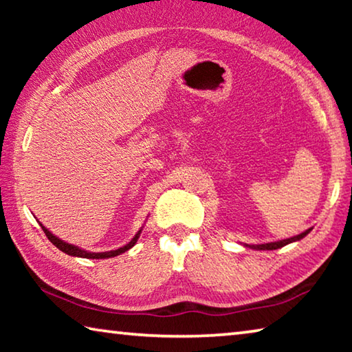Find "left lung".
<instances>
[{
	"instance_id": "8db88e82",
	"label": "left lung",
	"mask_w": 352,
	"mask_h": 352,
	"mask_svg": "<svg viewBox=\"0 0 352 352\" xmlns=\"http://www.w3.org/2000/svg\"><path fill=\"white\" fill-rule=\"evenodd\" d=\"M311 231H312V228H309V230L305 231V233L296 234L294 237H289V239H281V241H275V242H269V243H259V245H250V243H243V247H248L252 250H278V248H281L284 245H287V243L302 239V237L307 236L309 233H311Z\"/></svg>"
}]
</instances>
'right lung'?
<instances>
[{
  "mask_svg": "<svg viewBox=\"0 0 352 352\" xmlns=\"http://www.w3.org/2000/svg\"><path fill=\"white\" fill-rule=\"evenodd\" d=\"M38 223H40V222H38ZM40 226H41V230L45 231V234H46L47 239H50L52 243H54V245H56L58 250H60V252L67 253V254H69V256H76V258H87V259H109V258H115V256L121 254V253H126L127 250H130V248H132V247L135 245L136 241H138L140 234H141L142 228H144V225H142L141 228L138 230V233H136V234L133 236V239L130 241L129 243H126V245H124V247H121V248H118V250H110V252L93 253V252H87V250H83V248L77 247V245H73V243H68V242L62 241L60 237H57V236L52 234L51 231L47 230L46 226L41 225V223H40Z\"/></svg>",
  "mask_w": 352,
  "mask_h": 352,
  "instance_id": "1",
  "label": "right lung"
}]
</instances>
